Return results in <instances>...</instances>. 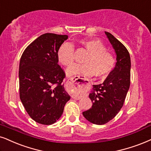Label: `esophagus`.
Wrapping results in <instances>:
<instances>
[{
	"label": "esophagus",
	"instance_id": "34e87169",
	"mask_svg": "<svg viewBox=\"0 0 151 151\" xmlns=\"http://www.w3.org/2000/svg\"><path fill=\"white\" fill-rule=\"evenodd\" d=\"M67 83L70 85H73L76 88H84L85 87H86V85H88V83H87V81L85 79L82 78L81 80V78L78 80L75 77L70 78L67 81ZM71 97L74 99H81V97H79V96H76L74 95H72Z\"/></svg>",
	"mask_w": 151,
	"mask_h": 151
}]
</instances>
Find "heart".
<instances>
[{"label": "heart", "instance_id": "heart-1", "mask_svg": "<svg viewBox=\"0 0 151 151\" xmlns=\"http://www.w3.org/2000/svg\"><path fill=\"white\" fill-rule=\"evenodd\" d=\"M81 45L87 50L88 55L85 57L84 64H74L67 70L68 76L90 77H104L113 70L115 64L113 54L106 50L101 41L95 39H87L81 41ZM57 58L61 64L70 66L74 61V48L71 44L65 42L59 47Z\"/></svg>", "mask_w": 151, "mask_h": 151}]
</instances>
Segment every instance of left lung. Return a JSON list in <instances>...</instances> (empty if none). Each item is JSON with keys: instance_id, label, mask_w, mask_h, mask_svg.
Here are the masks:
<instances>
[{"instance_id": "8db88e82", "label": "left lung", "mask_w": 151, "mask_h": 151, "mask_svg": "<svg viewBox=\"0 0 151 151\" xmlns=\"http://www.w3.org/2000/svg\"><path fill=\"white\" fill-rule=\"evenodd\" d=\"M105 33L116 53L117 62L103 83L93 85L89 95L92 106L83 113L89 122L95 124H104L115 118L123 106L130 85L129 52L111 33Z\"/></svg>"}]
</instances>
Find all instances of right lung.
I'll use <instances>...</instances> for the list:
<instances>
[{
    "label": "right lung",
    "mask_w": 151,
    "mask_h": 151,
    "mask_svg": "<svg viewBox=\"0 0 151 151\" xmlns=\"http://www.w3.org/2000/svg\"><path fill=\"white\" fill-rule=\"evenodd\" d=\"M67 35L45 33L26 48L19 62V97L29 116L49 125L61 116L70 96L65 90L64 70L57 51Z\"/></svg>",
    "instance_id": "1"
}]
</instances>
